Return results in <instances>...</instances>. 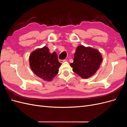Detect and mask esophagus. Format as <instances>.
<instances>
[{
  "instance_id": "obj_1",
  "label": "esophagus",
  "mask_w": 127,
  "mask_h": 127,
  "mask_svg": "<svg viewBox=\"0 0 127 127\" xmlns=\"http://www.w3.org/2000/svg\"><path fill=\"white\" fill-rule=\"evenodd\" d=\"M65 61H66L65 60H59V62H60V63H63L64 62H65Z\"/></svg>"
}]
</instances>
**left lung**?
<instances>
[{"instance_id": "obj_1", "label": "left lung", "mask_w": 127, "mask_h": 127, "mask_svg": "<svg viewBox=\"0 0 127 127\" xmlns=\"http://www.w3.org/2000/svg\"><path fill=\"white\" fill-rule=\"evenodd\" d=\"M73 61L70 64L73 72L82 78L87 79L99 69L102 58L97 50L80 45L76 48Z\"/></svg>"}]
</instances>
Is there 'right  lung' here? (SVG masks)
I'll list each match as a JSON object with an SVG mask.
<instances>
[{
  "label": "right lung",
  "instance_id": "obj_1",
  "mask_svg": "<svg viewBox=\"0 0 127 127\" xmlns=\"http://www.w3.org/2000/svg\"><path fill=\"white\" fill-rule=\"evenodd\" d=\"M30 64L34 74L47 81H51L59 72L61 63L55 52H49L47 47L37 49L30 56Z\"/></svg>",
  "mask_w": 127,
  "mask_h": 127
}]
</instances>
